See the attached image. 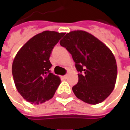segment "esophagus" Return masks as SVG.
<instances>
[{
	"label": "esophagus",
	"instance_id": "esophagus-1",
	"mask_svg": "<svg viewBox=\"0 0 130 130\" xmlns=\"http://www.w3.org/2000/svg\"><path fill=\"white\" fill-rule=\"evenodd\" d=\"M62 78H63V79H67V78H68V75H67V74H65V75H64V76H62Z\"/></svg>",
	"mask_w": 130,
	"mask_h": 130
}]
</instances>
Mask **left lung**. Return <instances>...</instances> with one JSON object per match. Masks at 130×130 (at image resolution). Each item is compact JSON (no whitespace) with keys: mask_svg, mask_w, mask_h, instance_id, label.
Segmentation results:
<instances>
[{"mask_svg":"<svg viewBox=\"0 0 130 130\" xmlns=\"http://www.w3.org/2000/svg\"><path fill=\"white\" fill-rule=\"evenodd\" d=\"M72 55L79 72V82L72 87L79 100L90 104L103 102L113 90L117 65L113 54L90 33L74 30L60 42Z\"/></svg>","mask_w":130,"mask_h":130,"instance_id":"8db88e82","label":"left lung"}]
</instances>
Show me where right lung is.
Segmentation results:
<instances>
[{
	"label": "right lung",
	"mask_w": 130,
	"mask_h": 130,
	"mask_svg": "<svg viewBox=\"0 0 130 130\" xmlns=\"http://www.w3.org/2000/svg\"><path fill=\"white\" fill-rule=\"evenodd\" d=\"M64 35L44 31L28 40L16 55L12 63L14 82L20 95L31 104L51 99L60 84L59 77L51 72L49 57Z\"/></svg>",
	"instance_id": "right-lung-1"
}]
</instances>
